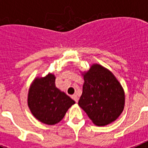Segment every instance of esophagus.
Returning <instances> with one entry per match:
<instances>
[{
	"mask_svg": "<svg viewBox=\"0 0 148 148\" xmlns=\"http://www.w3.org/2000/svg\"><path fill=\"white\" fill-rule=\"evenodd\" d=\"M72 97V99H73V100L75 101V102H78V96H77L76 95H73L71 96Z\"/></svg>",
	"mask_w": 148,
	"mask_h": 148,
	"instance_id": "esophagus-1",
	"label": "esophagus"
}]
</instances>
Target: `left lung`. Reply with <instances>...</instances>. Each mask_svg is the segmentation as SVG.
<instances>
[{
    "label": "left lung",
    "instance_id": "8db88e82",
    "mask_svg": "<svg viewBox=\"0 0 148 148\" xmlns=\"http://www.w3.org/2000/svg\"><path fill=\"white\" fill-rule=\"evenodd\" d=\"M82 75L84 82L79 107L97 126L116 121L125 108V95L113 73L99 64H93Z\"/></svg>",
    "mask_w": 148,
    "mask_h": 148
}]
</instances>
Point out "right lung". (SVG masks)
I'll return each mask as SVG.
<instances>
[{
  "mask_svg": "<svg viewBox=\"0 0 148 148\" xmlns=\"http://www.w3.org/2000/svg\"><path fill=\"white\" fill-rule=\"evenodd\" d=\"M55 82L56 76L53 73L36 77L30 85L27 97L28 107L34 117L48 125L61 121L68 109L75 103L57 88Z\"/></svg>",
  "mask_w": 148,
  "mask_h": 148,
  "instance_id": "1",
  "label": "right lung"
}]
</instances>
